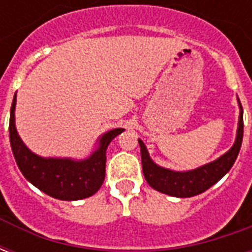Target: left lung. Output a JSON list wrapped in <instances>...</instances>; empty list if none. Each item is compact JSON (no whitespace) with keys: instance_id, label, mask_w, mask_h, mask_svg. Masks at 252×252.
I'll list each match as a JSON object with an SVG mask.
<instances>
[{"instance_id":"1","label":"left lung","mask_w":252,"mask_h":252,"mask_svg":"<svg viewBox=\"0 0 252 252\" xmlns=\"http://www.w3.org/2000/svg\"><path fill=\"white\" fill-rule=\"evenodd\" d=\"M238 104L240 110H239L236 139H235L233 146L227 153L222 154L220 158L209 163L202 164L197 169L188 170V171H174V170L164 169L150 158L146 144L143 143L142 139H137L139 146H140V154H142L143 174L148 185L164 194L178 197V198H186V197H193V195L204 193L205 190L215 185L217 181L221 180L233 166L242 147L243 108L239 98Z\"/></svg>"}]
</instances>
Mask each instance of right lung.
Listing matches in <instances>:
<instances>
[{
    "instance_id": "1",
    "label": "right lung",
    "mask_w": 252,
    "mask_h": 252,
    "mask_svg": "<svg viewBox=\"0 0 252 252\" xmlns=\"http://www.w3.org/2000/svg\"><path fill=\"white\" fill-rule=\"evenodd\" d=\"M16 94L10 108L9 139L16 163L31 184L43 193L63 201L88 198L97 193L105 180L106 148L124 128L105 132L97 140V148L85 159L44 158L32 153L19 136L14 121Z\"/></svg>"
}]
</instances>
